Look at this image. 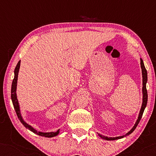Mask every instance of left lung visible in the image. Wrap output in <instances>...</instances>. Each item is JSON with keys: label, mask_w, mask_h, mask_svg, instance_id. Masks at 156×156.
<instances>
[{"label": "left lung", "mask_w": 156, "mask_h": 156, "mask_svg": "<svg viewBox=\"0 0 156 156\" xmlns=\"http://www.w3.org/2000/svg\"><path fill=\"white\" fill-rule=\"evenodd\" d=\"M140 67H141V70H142V77H143V88H142L143 102H142V106H141V108H140L139 114H138L137 121H136V123L134 124L133 127L131 129V131L128 132L126 135H123L121 136H117V137H107V136H102L101 134H98V135L99 136V137H101L102 139H104L106 140H114L120 139V138H122L123 137H125V136H129V134H131L132 132L136 129V128L137 127L138 123L140 122V119L142 118L143 114H144L145 108L146 107L147 102H148V93H147V89H146V83H147V81H148V76L147 75H148V74H147V70L144 66V61H143V59L141 58H140Z\"/></svg>", "instance_id": "left-lung-1"}]
</instances>
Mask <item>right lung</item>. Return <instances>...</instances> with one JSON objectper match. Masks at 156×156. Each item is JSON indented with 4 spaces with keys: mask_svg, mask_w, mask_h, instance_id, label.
Masks as SVG:
<instances>
[{
    "mask_svg": "<svg viewBox=\"0 0 156 156\" xmlns=\"http://www.w3.org/2000/svg\"><path fill=\"white\" fill-rule=\"evenodd\" d=\"M20 61H19L18 64H17L16 69H15L14 71V79L12 80V87H11V99L12 101V104H13L15 111H16L17 116H18L19 120L20 121V122L23 123V125L24 126L25 128L28 129L30 131L33 132L34 133L37 134V135L44 136V137L47 138H52L54 137V136H56L59 134V129L56 132H48V133H44V132H40L37 131V130H35L34 128L31 126L30 125L27 124V123L25 122V121L23 120L22 116H21V113L20 110V106H19V103L18 101V99H17V95H16V88H17V81H18V72H19V69H20Z\"/></svg>",
    "mask_w": 156,
    "mask_h": 156,
    "instance_id": "1",
    "label": "right lung"
}]
</instances>
